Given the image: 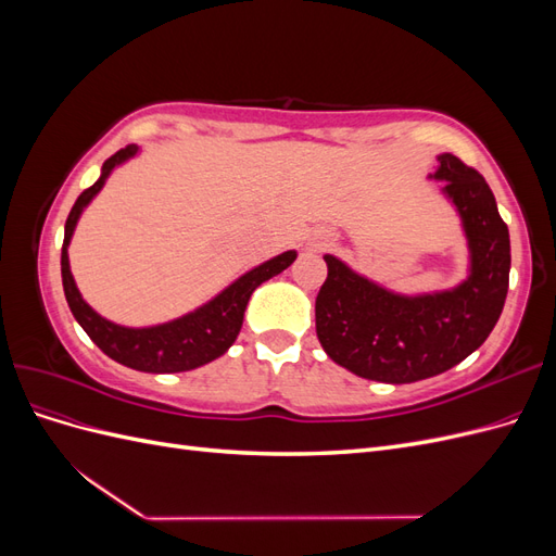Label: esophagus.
Here are the masks:
<instances>
[{
	"label": "esophagus",
	"instance_id": "esophagus-1",
	"mask_svg": "<svg viewBox=\"0 0 556 556\" xmlns=\"http://www.w3.org/2000/svg\"><path fill=\"white\" fill-rule=\"evenodd\" d=\"M333 243V239H331V233H327V231H317L315 237L308 241V245L313 248V250H325V248H329Z\"/></svg>",
	"mask_w": 556,
	"mask_h": 556
}]
</instances>
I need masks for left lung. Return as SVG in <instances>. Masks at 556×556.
Here are the masks:
<instances>
[{
	"mask_svg": "<svg viewBox=\"0 0 556 556\" xmlns=\"http://www.w3.org/2000/svg\"><path fill=\"white\" fill-rule=\"evenodd\" d=\"M427 180L457 213L468 250L466 278L447 290L403 294L336 255L315 299V331L329 359L366 380L417 382L476 352L508 294L510 233L484 178L452 153L435 155Z\"/></svg>",
	"mask_w": 556,
	"mask_h": 556,
	"instance_id": "obj_1",
	"label": "left lung"
}]
</instances>
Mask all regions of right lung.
<instances>
[{
  "mask_svg": "<svg viewBox=\"0 0 556 556\" xmlns=\"http://www.w3.org/2000/svg\"><path fill=\"white\" fill-rule=\"evenodd\" d=\"M139 155V146H127L123 150H117L113 157L104 162L92 188H88L76 199V204L64 225V245L60 262L62 288L76 323L90 336L92 343L113 362L143 374L192 371V368H199L217 357H223L233 345L243 327V315L252 292H255L262 282L282 274L285 268L296 260V250H285L280 255L252 266L250 271L241 274L237 280H231L225 290L211 296L206 304H201L180 317H174L169 323L150 327H125L111 323V319L99 315L88 301L83 299L72 274L70 243L74 239V231L83 211H86L92 204V199L102 192L111 174L117 166H123Z\"/></svg>",
  "mask_w": 556,
  "mask_h": 556,
  "instance_id": "1",
  "label": "right lung"
}]
</instances>
